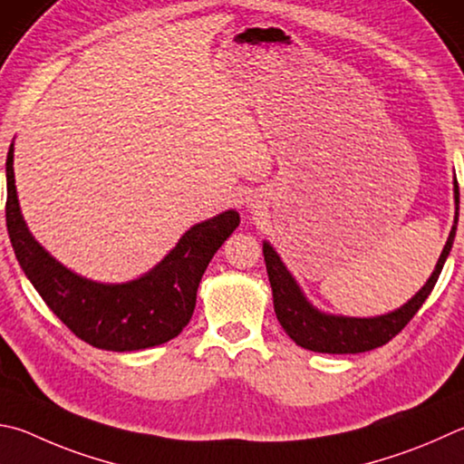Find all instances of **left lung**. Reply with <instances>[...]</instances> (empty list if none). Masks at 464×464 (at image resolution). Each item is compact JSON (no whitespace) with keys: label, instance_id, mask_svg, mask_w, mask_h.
Segmentation results:
<instances>
[{"label":"left lung","instance_id":"8db88e82","mask_svg":"<svg viewBox=\"0 0 464 464\" xmlns=\"http://www.w3.org/2000/svg\"><path fill=\"white\" fill-rule=\"evenodd\" d=\"M454 200H457V217H454L452 231L449 241L438 259L434 274L426 285L420 290L408 304L395 310V313L375 316V318H347L323 314L302 296L298 284L294 282L288 269L277 257L274 247L264 243V259L274 292V310L280 324L290 339L314 353H331V355H347V353H365L377 347H383L395 334L403 331L414 314L418 313L426 298L430 296L438 276L442 272L446 257L450 254L454 233L459 223V182H454Z\"/></svg>","mask_w":464,"mask_h":464}]
</instances>
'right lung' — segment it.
<instances>
[{
    "label": "right lung",
    "instance_id": "obj_1",
    "mask_svg": "<svg viewBox=\"0 0 464 464\" xmlns=\"http://www.w3.org/2000/svg\"><path fill=\"white\" fill-rule=\"evenodd\" d=\"M5 223L24 274L48 308L92 347L140 351L174 339L195 313L197 288L208 261L239 227L235 210L198 223L160 264L128 284H97L63 267L24 223L14 184V144L5 160Z\"/></svg>",
    "mask_w": 464,
    "mask_h": 464
}]
</instances>
